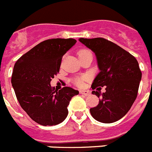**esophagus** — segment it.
<instances>
[{"mask_svg": "<svg viewBox=\"0 0 152 152\" xmlns=\"http://www.w3.org/2000/svg\"><path fill=\"white\" fill-rule=\"evenodd\" d=\"M79 92H80V94L84 95V96H88L91 94V92L89 91H80Z\"/></svg>", "mask_w": 152, "mask_h": 152, "instance_id": "esophagus-1", "label": "esophagus"}]
</instances>
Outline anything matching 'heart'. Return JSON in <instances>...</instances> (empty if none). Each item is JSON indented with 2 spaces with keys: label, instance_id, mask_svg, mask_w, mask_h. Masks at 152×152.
Listing matches in <instances>:
<instances>
[{
  "label": "heart",
  "instance_id": "1",
  "mask_svg": "<svg viewBox=\"0 0 152 152\" xmlns=\"http://www.w3.org/2000/svg\"><path fill=\"white\" fill-rule=\"evenodd\" d=\"M91 52V51L88 50V49H81V50H80L78 52V53H77V56H83V55H84L85 53H87V52ZM86 79H87V77H86V76H82V77H75V78H74L73 82L76 86H77V87H79V88H81V87H83V86H84V80H86Z\"/></svg>",
  "mask_w": 152,
  "mask_h": 152
}]
</instances>
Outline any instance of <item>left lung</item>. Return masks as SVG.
I'll return each mask as SVG.
<instances>
[{
	"label": "left lung",
	"instance_id": "8db88e82",
	"mask_svg": "<svg viewBox=\"0 0 152 152\" xmlns=\"http://www.w3.org/2000/svg\"><path fill=\"white\" fill-rule=\"evenodd\" d=\"M79 41L94 52L100 70L91 85L92 94L100 99L96 107L90 109L91 116L100 123L118 121L129 112L138 95L142 79L138 61L104 38H80ZM103 86L106 92L101 94Z\"/></svg>",
	"mask_w": 152,
	"mask_h": 152
}]
</instances>
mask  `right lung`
Instances as JSON below:
<instances>
[{"label":"right lung","mask_w":152,"mask_h":152,"mask_svg":"<svg viewBox=\"0 0 152 152\" xmlns=\"http://www.w3.org/2000/svg\"><path fill=\"white\" fill-rule=\"evenodd\" d=\"M76 42L74 39L45 40L14 64L11 83L17 100L28 116L42 126H56L64 121L70 100L79 94L69 87L55 91L50 85L59 72L63 56Z\"/></svg>","instance_id":"1"}]
</instances>
